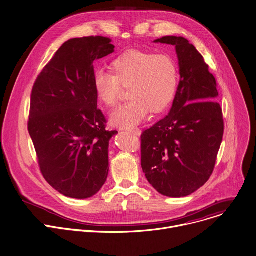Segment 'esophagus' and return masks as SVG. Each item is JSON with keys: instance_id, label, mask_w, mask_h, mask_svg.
Instances as JSON below:
<instances>
[{"instance_id": "1", "label": "esophagus", "mask_w": 256, "mask_h": 256, "mask_svg": "<svg viewBox=\"0 0 256 256\" xmlns=\"http://www.w3.org/2000/svg\"><path fill=\"white\" fill-rule=\"evenodd\" d=\"M128 132H132V134H134L136 136H140V130L138 128H126Z\"/></svg>"}]
</instances>
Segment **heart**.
<instances>
[{"label": "heart", "mask_w": 256, "mask_h": 256, "mask_svg": "<svg viewBox=\"0 0 256 256\" xmlns=\"http://www.w3.org/2000/svg\"><path fill=\"white\" fill-rule=\"evenodd\" d=\"M110 72L98 70L94 88L98 100L114 108L122 88H128V102L110 116L118 128H130L142 122L148 112L160 114L175 98L179 84V69L173 57L142 50H128L110 62Z\"/></svg>", "instance_id": "b5f03b06"}]
</instances>
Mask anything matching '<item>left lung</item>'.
Wrapping results in <instances>:
<instances>
[{
    "mask_svg": "<svg viewBox=\"0 0 256 256\" xmlns=\"http://www.w3.org/2000/svg\"><path fill=\"white\" fill-rule=\"evenodd\" d=\"M154 42L175 46L181 79L168 114L140 136L142 168L160 194L180 198L213 173L224 132L222 110L215 102L216 79L194 45L176 36Z\"/></svg>",
    "mask_w": 256,
    "mask_h": 256,
    "instance_id": "left-lung-1",
    "label": "left lung"
}]
</instances>
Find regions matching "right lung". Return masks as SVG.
<instances>
[{
    "label": "right lung",
    "instance_id": "1",
    "mask_svg": "<svg viewBox=\"0 0 256 256\" xmlns=\"http://www.w3.org/2000/svg\"><path fill=\"white\" fill-rule=\"evenodd\" d=\"M114 51L102 36L66 41L38 75L31 94L28 130L44 179L60 194L86 199L108 175V144L94 88V61Z\"/></svg>",
    "mask_w": 256,
    "mask_h": 256
}]
</instances>
